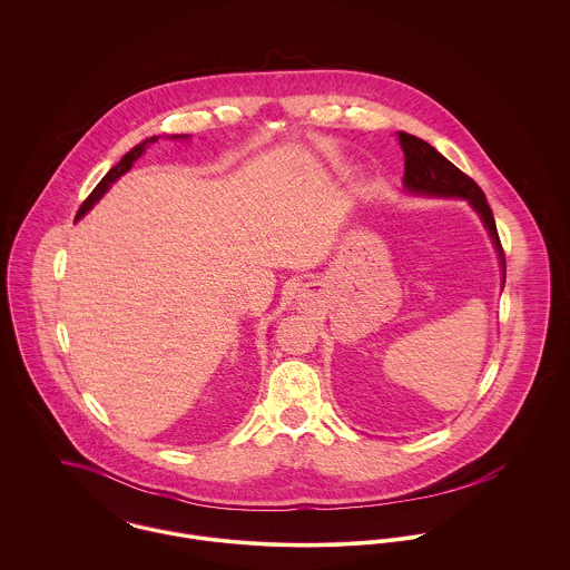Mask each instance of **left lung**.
<instances>
[{
    "instance_id": "1",
    "label": "left lung",
    "mask_w": 570,
    "mask_h": 570,
    "mask_svg": "<svg viewBox=\"0 0 570 570\" xmlns=\"http://www.w3.org/2000/svg\"><path fill=\"white\" fill-rule=\"evenodd\" d=\"M400 145L404 151V188L414 195H430V197H461L468 199L470 206L479 213L488 228L489 237L500 256L502 272H504V252L498 239L495 222L491 215L485 193L481 186L465 175L461 168H456L450 160H445L434 147H430L425 140L400 131Z\"/></svg>"
}]
</instances>
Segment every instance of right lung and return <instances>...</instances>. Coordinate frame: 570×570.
Masks as SVG:
<instances>
[{"instance_id":"right-lung-1","label":"right lung","mask_w":570,"mask_h":570,"mask_svg":"<svg viewBox=\"0 0 570 570\" xmlns=\"http://www.w3.org/2000/svg\"><path fill=\"white\" fill-rule=\"evenodd\" d=\"M158 138H160V136H151V138L142 140V142H140V145H136L127 156H122V160H120V163L116 164V166H111V168H109V173L98 181V186H96V188L89 193V197L82 202L81 208H79V213H77V219H81L82 215H85V213H87V210H89V208H91V206H94V204H96V202H98V199L109 190V186H111L120 175H125V173L134 166V163H136V160H138V158H140V156H142V154L154 145V142H158ZM186 138H188L186 134H181V136H170V140H186Z\"/></svg>"}]
</instances>
